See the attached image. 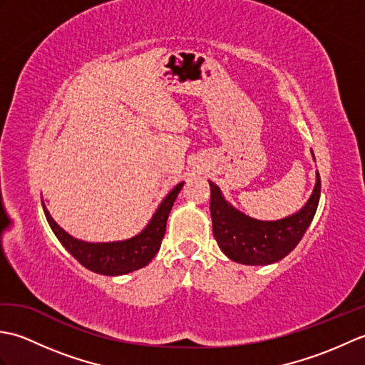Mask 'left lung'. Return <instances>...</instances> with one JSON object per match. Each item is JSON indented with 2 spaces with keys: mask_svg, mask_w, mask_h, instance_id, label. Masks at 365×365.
I'll list each match as a JSON object with an SVG mask.
<instances>
[{
  "mask_svg": "<svg viewBox=\"0 0 365 365\" xmlns=\"http://www.w3.org/2000/svg\"><path fill=\"white\" fill-rule=\"evenodd\" d=\"M213 235L230 260L243 265H268L290 254L304 237L320 200L322 182L317 173L312 196L298 213L279 221L252 220L226 202L221 190L210 182Z\"/></svg>",
  "mask_w": 365,
  "mask_h": 365,
  "instance_id": "8db88e82",
  "label": "left lung"
}]
</instances>
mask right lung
<instances>
[{
  "mask_svg": "<svg viewBox=\"0 0 365 365\" xmlns=\"http://www.w3.org/2000/svg\"><path fill=\"white\" fill-rule=\"evenodd\" d=\"M182 187L183 182L178 183L177 187L163 199L158 210L155 212L153 218L147 224L141 234H138L128 240H123V242L113 243H88L73 238L72 235H68L66 230L61 229L56 221H53L48 210H46L43 204L42 205L46 221H48L54 235L58 237V240L63 243L66 250L71 252L83 267L94 271V273H100L105 276H119L145 267L147 263L155 257V254L158 252L161 240L165 237L166 232L168 216Z\"/></svg>",
  "mask_w": 365,
  "mask_h": 365,
  "instance_id": "1",
  "label": "right lung"
}]
</instances>
